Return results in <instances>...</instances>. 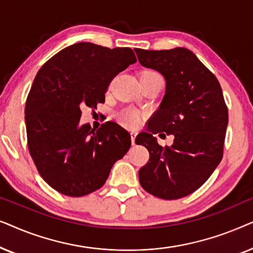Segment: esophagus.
I'll list each match as a JSON object with an SVG mask.
<instances>
[{
  "label": "esophagus",
  "mask_w": 253,
  "mask_h": 253,
  "mask_svg": "<svg viewBox=\"0 0 253 253\" xmlns=\"http://www.w3.org/2000/svg\"><path fill=\"white\" fill-rule=\"evenodd\" d=\"M131 134V144L134 145L136 143H134V140H136V136H137V131H131L130 132Z\"/></svg>",
  "instance_id": "1"
}]
</instances>
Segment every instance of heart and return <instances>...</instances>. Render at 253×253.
Here are the masks:
<instances>
[{"label":"heart","mask_w":253,"mask_h":253,"mask_svg":"<svg viewBox=\"0 0 253 253\" xmlns=\"http://www.w3.org/2000/svg\"><path fill=\"white\" fill-rule=\"evenodd\" d=\"M153 72V71H147ZM117 119L124 126L127 127H137L141 124L143 121V114L133 108H124L117 114Z\"/></svg>","instance_id":"heart-1"}]
</instances>
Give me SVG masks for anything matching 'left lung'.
<instances>
[{"instance_id":"8db88e82","label":"left lung","mask_w":253,"mask_h":253,"mask_svg":"<svg viewBox=\"0 0 253 253\" xmlns=\"http://www.w3.org/2000/svg\"><path fill=\"white\" fill-rule=\"evenodd\" d=\"M134 51L141 65L166 79V94L148 129L175 137L174 144L165 147L152 133L136 137V144L150 152V160L139 169L140 185L158 198H183L198 190L222 160L228 124L222 89L215 76L186 48Z\"/></svg>"}]
</instances>
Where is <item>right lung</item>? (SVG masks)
Wrapping results in <instances>:
<instances>
[{
  "mask_svg": "<svg viewBox=\"0 0 253 253\" xmlns=\"http://www.w3.org/2000/svg\"><path fill=\"white\" fill-rule=\"evenodd\" d=\"M134 62L131 48L78 42L38 71L25 106L27 145L41 177L56 191L82 197L100 189L130 148V133L117 123L92 129L79 121L82 107L105 102L113 78Z\"/></svg>",
  "mask_w": 253,
  "mask_h": 253,
  "instance_id": "add662e5",
  "label": "right lung"
}]
</instances>
